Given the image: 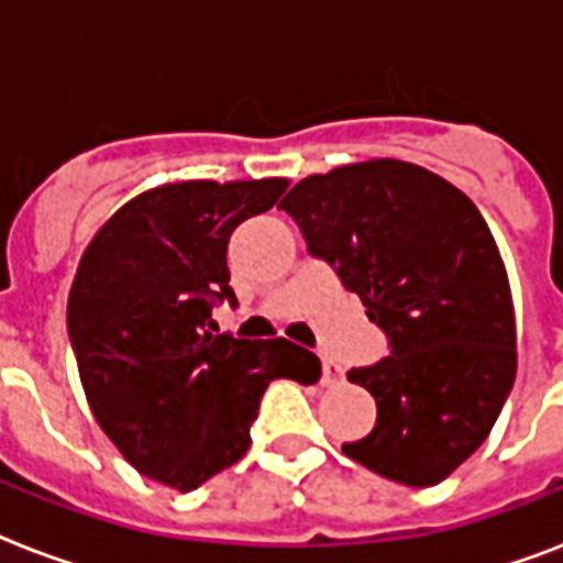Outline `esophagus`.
<instances>
[{
    "instance_id": "esophagus-1",
    "label": "esophagus",
    "mask_w": 563,
    "mask_h": 563,
    "mask_svg": "<svg viewBox=\"0 0 563 563\" xmlns=\"http://www.w3.org/2000/svg\"><path fill=\"white\" fill-rule=\"evenodd\" d=\"M339 379H342V368H339V365H335V362L324 353V356H321V383L335 385Z\"/></svg>"
}]
</instances>
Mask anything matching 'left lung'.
<instances>
[{"label":"left lung","mask_w":563,"mask_h":563,"mask_svg":"<svg viewBox=\"0 0 563 563\" xmlns=\"http://www.w3.org/2000/svg\"><path fill=\"white\" fill-rule=\"evenodd\" d=\"M280 210L391 347L347 374L374 394L376 427L342 453L400 485H438L488 438L517 374L508 274L482 212L388 157L309 175Z\"/></svg>","instance_id":"8db88e82"}]
</instances>
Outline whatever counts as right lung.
<instances>
[{"instance_id":"1","label":"right lung","mask_w":563,"mask_h":563,"mask_svg":"<svg viewBox=\"0 0 563 563\" xmlns=\"http://www.w3.org/2000/svg\"><path fill=\"white\" fill-rule=\"evenodd\" d=\"M289 180H184L119 207L84 251L66 330L92 415L119 453L175 490L236 464L272 379L318 383L321 362L286 339L216 333L230 233L272 210Z\"/></svg>"}]
</instances>
